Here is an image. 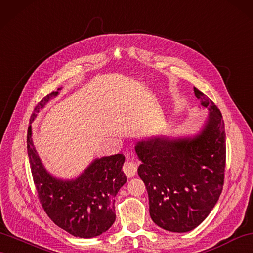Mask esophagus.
<instances>
[{
	"instance_id": "obj_1",
	"label": "esophagus",
	"mask_w": 253,
	"mask_h": 253,
	"mask_svg": "<svg viewBox=\"0 0 253 253\" xmlns=\"http://www.w3.org/2000/svg\"><path fill=\"white\" fill-rule=\"evenodd\" d=\"M122 170H123V173L126 174V177H133L135 174H136L137 169H136V165H135V163L126 160L125 164H123V166H122Z\"/></svg>"
}]
</instances>
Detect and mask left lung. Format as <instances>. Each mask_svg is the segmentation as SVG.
Returning a JSON list of instances; mask_svg holds the SVG:
<instances>
[{
	"mask_svg": "<svg viewBox=\"0 0 253 253\" xmlns=\"http://www.w3.org/2000/svg\"><path fill=\"white\" fill-rule=\"evenodd\" d=\"M195 96L207 107L208 118L193 137L140 140L135 151L141 164L149 212L162 229L184 233L195 229L211 213L222 192L225 169V131L222 114L203 92Z\"/></svg>",
	"mask_w": 253,
	"mask_h": 253,
	"instance_id": "1",
	"label": "left lung"
}]
</instances>
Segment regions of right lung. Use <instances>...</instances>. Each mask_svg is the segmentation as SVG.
<instances>
[{
  "mask_svg": "<svg viewBox=\"0 0 253 253\" xmlns=\"http://www.w3.org/2000/svg\"><path fill=\"white\" fill-rule=\"evenodd\" d=\"M58 94V91L51 92L42 98L35 106L30 123L40 109ZM27 148L39 200L54 224L80 238L101 235L114 224L115 196L126 182L122 171L125 156L118 153L95 159L76 179L62 180L51 176L42 165L33 145L31 125Z\"/></svg>",
  "mask_w": 253,
  "mask_h": 253,
  "instance_id": "right-lung-1",
  "label": "right lung"
}]
</instances>
